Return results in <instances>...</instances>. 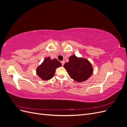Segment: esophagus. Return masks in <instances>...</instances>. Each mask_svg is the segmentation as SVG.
Here are the masks:
<instances>
[{"label":"esophagus","instance_id":"esophagus-1","mask_svg":"<svg viewBox=\"0 0 127 127\" xmlns=\"http://www.w3.org/2000/svg\"><path fill=\"white\" fill-rule=\"evenodd\" d=\"M61 63V64H62V66H63L64 65V61H62Z\"/></svg>","mask_w":127,"mask_h":127}]
</instances>
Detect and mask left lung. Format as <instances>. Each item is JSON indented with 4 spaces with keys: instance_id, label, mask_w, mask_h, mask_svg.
<instances>
[{
    "instance_id": "1",
    "label": "left lung",
    "mask_w": 127,
    "mask_h": 127,
    "mask_svg": "<svg viewBox=\"0 0 127 127\" xmlns=\"http://www.w3.org/2000/svg\"><path fill=\"white\" fill-rule=\"evenodd\" d=\"M64 67L70 77L77 82L85 81L93 72L92 65L89 61L75 55L69 57V62L65 63Z\"/></svg>"
}]
</instances>
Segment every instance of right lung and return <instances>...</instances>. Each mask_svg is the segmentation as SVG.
<instances>
[{
    "label": "right lung",
    "mask_w": 127,
    "mask_h": 127,
    "mask_svg": "<svg viewBox=\"0 0 127 127\" xmlns=\"http://www.w3.org/2000/svg\"><path fill=\"white\" fill-rule=\"evenodd\" d=\"M61 66L57 59H51L50 57H47L36 68V74L42 80H48L54 76L56 69Z\"/></svg>",
    "instance_id": "1"
}]
</instances>
